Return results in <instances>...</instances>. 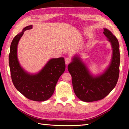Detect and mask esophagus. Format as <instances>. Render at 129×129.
Returning a JSON list of instances; mask_svg holds the SVG:
<instances>
[{
	"mask_svg": "<svg viewBox=\"0 0 129 129\" xmlns=\"http://www.w3.org/2000/svg\"><path fill=\"white\" fill-rule=\"evenodd\" d=\"M71 61H72V60H71V58H69V57H66V58H65V64H66L67 65L69 64V63L71 62Z\"/></svg>",
	"mask_w": 129,
	"mask_h": 129,
	"instance_id": "obj_1",
	"label": "esophagus"
}]
</instances>
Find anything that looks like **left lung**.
I'll list each match as a JSON object with an SVG mask.
<instances>
[{
	"label": "left lung",
	"instance_id": "left-lung-1",
	"mask_svg": "<svg viewBox=\"0 0 129 129\" xmlns=\"http://www.w3.org/2000/svg\"><path fill=\"white\" fill-rule=\"evenodd\" d=\"M104 34L110 41L113 48L112 60L110 66L102 75L93 77L79 58L75 57L68 66L72 78L75 94L84 102H93L104 99L116 85L119 74L120 53L119 43L110 30L105 28Z\"/></svg>",
	"mask_w": 129,
	"mask_h": 129
}]
</instances>
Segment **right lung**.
<instances>
[{
  "label": "right lung",
  "mask_w": 129,
  "mask_h": 129,
  "mask_svg": "<svg viewBox=\"0 0 129 129\" xmlns=\"http://www.w3.org/2000/svg\"><path fill=\"white\" fill-rule=\"evenodd\" d=\"M32 28V25L25 27L12 41L9 54L11 76L15 88L26 98L35 101H44L53 94L57 82L64 72L65 61L63 57L52 58L40 72L34 75L24 71L17 60V44L24 32Z\"/></svg>",
  "instance_id": "add662e5"
}]
</instances>
